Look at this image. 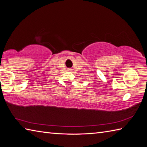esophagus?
<instances>
[{"label": "esophagus", "mask_w": 147, "mask_h": 147, "mask_svg": "<svg viewBox=\"0 0 147 147\" xmlns=\"http://www.w3.org/2000/svg\"><path fill=\"white\" fill-rule=\"evenodd\" d=\"M71 70H72V69H71V68H69V69H68V71H71Z\"/></svg>", "instance_id": "obj_1"}]
</instances>
